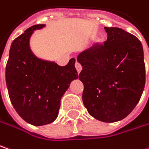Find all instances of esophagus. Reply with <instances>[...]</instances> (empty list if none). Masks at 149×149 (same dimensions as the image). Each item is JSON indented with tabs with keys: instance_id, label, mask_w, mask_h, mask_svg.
Instances as JSON below:
<instances>
[{
	"instance_id": "1",
	"label": "esophagus",
	"mask_w": 149,
	"mask_h": 149,
	"mask_svg": "<svg viewBox=\"0 0 149 149\" xmlns=\"http://www.w3.org/2000/svg\"><path fill=\"white\" fill-rule=\"evenodd\" d=\"M75 69H76V70L78 72L79 74L80 73V71L82 70V66L80 65V63H79V62H75Z\"/></svg>"
}]
</instances>
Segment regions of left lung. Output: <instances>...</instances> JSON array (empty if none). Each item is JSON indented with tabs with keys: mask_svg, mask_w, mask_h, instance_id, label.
I'll use <instances>...</instances> for the list:
<instances>
[{
	"mask_svg": "<svg viewBox=\"0 0 149 149\" xmlns=\"http://www.w3.org/2000/svg\"><path fill=\"white\" fill-rule=\"evenodd\" d=\"M104 45L79 54L82 100L89 114L104 123L124 119L137 106L145 86L141 42L119 27H107Z\"/></svg>",
	"mask_w": 149,
	"mask_h": 149,
	"instance_id": "1",
	"label": "left lung"
}]
</instances>
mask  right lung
I'll use <instances>...</instances> for the list:
<instances>
[{
  "instance_id": "obj_1",
  "label": "right lung",
  "mask_w": 149,
  "mask_h": 149,
  "mask_svg": "<svg viewBox=\"0 0 149 149\" xmlns=\"http://www.w3.org/2000/svg\"><path fill=\"white\" fill-rule=\"evenodd\" d=\"M45 24L27 28L12 42L6 67V83L13 107L26 123L42 126L55 121L60 100L70 83L78 79L72 58L65 66L38 58L30 48L34 31Z\"/></svg>"
}]
</instances>
